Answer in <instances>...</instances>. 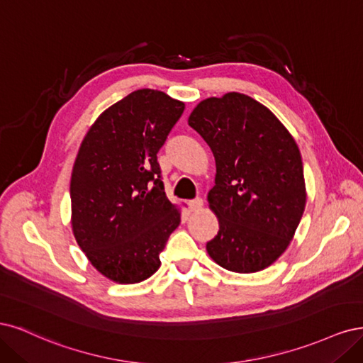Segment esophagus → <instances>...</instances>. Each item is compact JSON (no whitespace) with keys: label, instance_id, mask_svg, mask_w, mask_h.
I'll return each mask as SVG.
<instances>
[{"label":"esophagus","instance_id":"esophagus-1","mask_svg":"<svg viewBox=\"0 0 363 363\" xmlns=\"http://www.w3.org/2000/svg\"><path fill=\"white\" fill-rule=\"evenodd\" d=\"M190 209H191L193 213L202 211V209H203V201H202V199H194V201H191L190 202Z\"/></svg>","mask_w":363,"mask_h":363}]
</instances>
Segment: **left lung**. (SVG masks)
<instances>
[{"label":"left lung","mask_w":363,"mask_h":363,"mask_svg":"<svg viewBox=\"0 0 363 363\" xmlns=\"http://www.w3.org/2000/svg\"><path fill=\"white\" fill-rule=\"evenodd\" d=\"M189 125L216 158L208 203L220 229L206 244L208 255L229 272L264 270L288 249L305 211L294 137L265 105L238 91L199 102Z\"/></svg>","instance_id":"obj_1"}]
</instances>
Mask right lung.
<instances>
[{"mask_svg":"<svg viewBox=\"0 0 363 363\" xmlns=\"http://www.w3.org/2000/svg\"><path fill=\"white\" fill-rule=\"evenodd\" d=\"M184 108L164 91L140 89L102 111L81 142L71 178L72 232L90 264L116 284L154 274L181 223L157 154Z\"/></svg>","mask_w":363,"mask_h":363,"instance_id":"1","label":"right lung"}]
</instances>
